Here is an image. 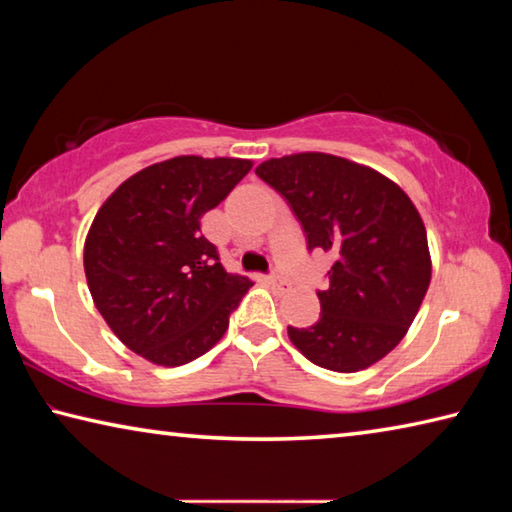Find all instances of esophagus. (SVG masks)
<instances>
[{"instance_id": "obj_1", "label": "esophagus", "mask_w": 512, "mask_h": 512, "mask_svg": "<svg viewBox=\"0 0 512 512\" xmlns=\"http://www.w3.org/2000/svg\"><path fill=\"white\" fill-rule=\"evenodd\" d=\"M266 282L271 284V287H273V289H277V291H284V289H287V282H284V277H282V275H277V273L268 275V277H266Z\"/></svg>"}]
</instances>
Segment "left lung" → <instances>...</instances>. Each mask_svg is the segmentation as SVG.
Instances as JSON below:
<instances>
[{
	"label": "left lung",
	"mask_w": 512,
	"mask_h": 512,
	"mask_svg": "<svg viewBox=\"0 0 512 512\" xmlns=\"http://www.w3.org/2000/svg\"><path fill=\"white\" fill-rule=\"evenodd\" d=\"M255 173L284 196L309 250L336 255L320 318L289 339L320 368L359 372L409 332L431 282L422 216L379 171L329 153L271 158Z\"/></svg>",
	"instance_id": "1"
}]
</instances>
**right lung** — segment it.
Instances as JSON below:
<instances>
[{
	"label": "right lung",
	"mask_w": 512,
	"mask_h": 512,
	"mask_svg": "<svg viewBox=\"0 0 512 512\" xmlns=\"http://www.w3.org/2000/svg\"><path fill=\"white\" fill-rule=\"evenodd\" d=\"M253 162L178 158L124 180L99 207L83 248L94 307L128 350L183 366L221 341L253 282L228 273L201 232Z\"/></svg>",
	"instance_id": "1"
}]
</instances>
